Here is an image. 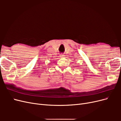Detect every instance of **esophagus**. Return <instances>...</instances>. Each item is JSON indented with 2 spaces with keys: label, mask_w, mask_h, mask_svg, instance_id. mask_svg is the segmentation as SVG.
<instances>
[{
  "label": "esophagus",
  "mask_w": 121,
  "mask_h": 121,
  "mask_svg": "<svg viewBox=\"0 0 121 121\" xmlns=\"http://www.w3.org/2000/svg\"><path fill=\"white\" fill-rule=\"evenodd\" d=\"M60 56L63 57V56H64V55H62V54H61V55H60Z\"/></svg>",
  "instance_id": "obj_1"
}]
</instances>
